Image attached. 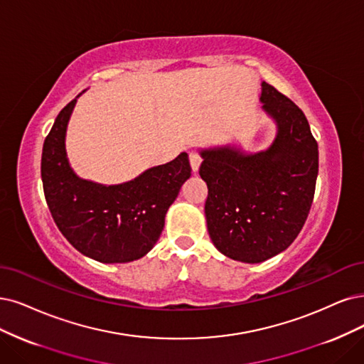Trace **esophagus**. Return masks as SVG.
Returning a JSON list of instances; mask_svg holds the SVG:
<instances>
[{"label":"esophagus","mask_w":364,"mask_h":364,"mask_svg":"<svg viewBox=\"0 0 364 364\" xmlns=\"http://www.w3.org/2000/svg\"><path fill=\"white\" fill-rule=\"evenodd\" d=\"M189 159H191V166H192V171H193V172H196V171L199 169V166H200V161H203V157L199 156V153L192 151V153H191V156H189Z\"/></svg>","instance_id":"esophagus-1"}]
</instances>
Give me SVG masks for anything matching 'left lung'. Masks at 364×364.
<instances>
[{"mask_svg":"<svg viewBox=\"0 0 364 364\" xmlns=\"http://www.w3.org/2000/svg\"><path fill=\"white\" fill-rule=\"evenodd\" d=\"M262 111L274 119L272 145L246 153L237 145L200 150L207 183L208 234L225 257L258 264L297 238L312 207L318 144L300 107L270 84H261Z\"/></svg>","mask_w":364,"mask_h":364,"instance_id":"left-lung-1","label":"left lung"}]
</instances>
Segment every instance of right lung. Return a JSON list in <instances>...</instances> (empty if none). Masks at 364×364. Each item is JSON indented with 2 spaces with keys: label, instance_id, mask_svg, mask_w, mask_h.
I'll use <instances>...</instances> for the list:
<instances>
[{
  "label": "right lung",
  "instance_id": "right-lung-1",
  "mask_svg": "<svg viewBox=\"0 0 364 364\" xmlns=\"http://www.w3.org/2000/svg\"><path fill=\"white\" fill-rule=\"evenodd\" d=\"M76 99L63 107L43 144L48 207L61 234L85 257L105 264L136 261L154 247L168 208L191 178L189 156L181 153L121 184L79 178L65 153V132Z\"/></svg>",
  "mask_w": 364,
  "mask_h": 364
}]
</instances>
